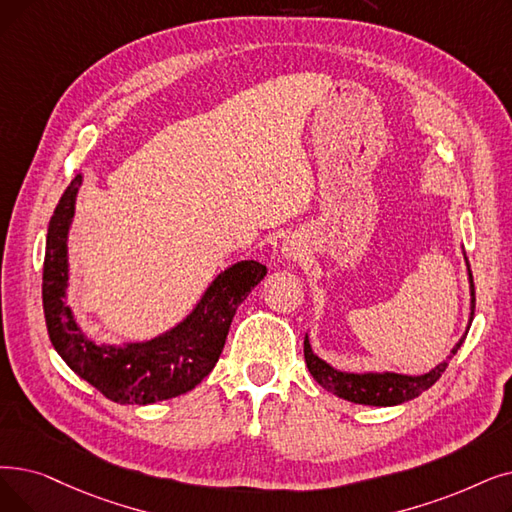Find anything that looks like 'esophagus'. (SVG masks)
I'll return each instance as SVG.
<instances>
[{
  "mask_svg": "<svg viewBox=\"0 0 512 512\" xmlns=\"http://www.w3.org/2000/svg\"><path fill=\"white\" fill-rule=\"evenodd\" d=\"M301 255V251H299V247L295 242H291V240H284L282 242V247H280V257L282 259H286V261H291V259H297Z\"/></svg>",
  "mask_w": 512,
  "mask_h": 512,
  "instance_id": "obj_1",
  "label": "esophagus"
}]
</instances>
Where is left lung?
Wrapping results in <instances>:
<instances>
[{"mask_svg":"<svg viewBox=\"0 0 512 512\" xmlns=\"http://www.w3.org/2000/svg\"><path fill=\"white\" fill-rule=\"evenodd\" d=\"M464 261H466V272H469V293H471L469 326H466L464 335L452 347L446 360L439 362L435 368H431L425 374H399V372H391V370L347 372V370H339L335 366H330L326 360L318 358L314 349H311L309 337L305 335V341H303L305 364H307L311 376L318 381V385H322L324 389L335 393L341 399H347V402L362 404V406H381V408L410 402V399L418 397L422 391L433 387L439 376L443 374V370L448 368V362L454 358L456 351L464 343L466 332H469L473 316H475V284H473L471 265H469V259H466V253H464Z\"/></svg>","mask_w":512,"mask_h":512,"instance_id":"8db88e82","label":"left lung"}]
</instances>
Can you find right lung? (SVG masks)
Instances as JSON below:
<instances>
[{
	"instance_id": "1",
	"label": "right lung",
	"mask_w": 512,
	"mask_h": 512,
	"mask_svg": "<svg viewBox=\"0 0 512 512\" xmlns=\"http://www.w3.org/2000/svg\"><path fill=\"white\" fill-rule=\"evenodd\" d=\"M83 175L60 196L48 226L43 257V314L48 335L83 381L117 404L146 406L188 393L215 368L238 305L268 274L259 261H236L219 272L201 299L175 326L148 341L96 343L79 326L69 293V232Z\"/></svg>"
}]
</instances>
